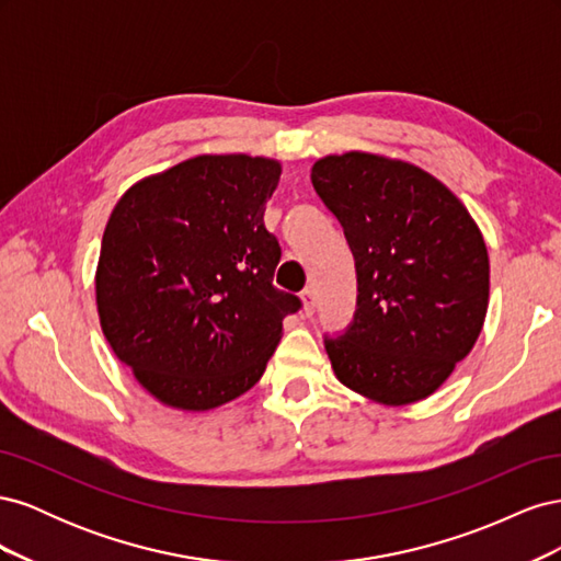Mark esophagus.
Masks as SVG:
<instances>
[{"label":"esophagus","mask_w":561,"mask_h":561,"mask_svg":"<svg viewBox=\"0 0 561 561\" xmlns=\"http://www.w3.org/2000/svg\"><path fill=\"white\" fill-rule=\"evenodd\" d=\"M301 304H304V313L313 316V311H316V297H313L311 287H304V290H301Z\"/></svg>","instance_id":"obj_1"}]
</instances>
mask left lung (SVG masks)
Returning <instances> with one entry per match:
<instances>
[{
	"mask_svg": "<svg viewBox=\"0 0 561 561\" xmlns=\"http://www.w3.org/2000/svg\"><path fill=\"white\" fill-rule=\"evenodd\" d=\"M316 194L344 227L358 274V309L325 336L336 379L381 404H412L472 351L489 307L480 227L419 165L367 151L313 163Z\"/></svg>",
	"mask_w": 561,
	"mask_h": 561,
	"instance_id": "obj_1",
	"label": "left lung"
}]
</instances>
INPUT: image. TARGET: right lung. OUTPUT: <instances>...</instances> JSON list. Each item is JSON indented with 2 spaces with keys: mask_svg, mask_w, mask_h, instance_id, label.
Wrapping results in <instances>:
<instances>
[{
  "mask_svg": "<svg viewBox=\"0 0 561 561\" xmlns=\"http://www.w3.org/2000/svg\"><path fill=\"white\" fill-rule=\"evenodd\" d=\"M280 163L203 154L135 182L100 245L95 301L118 360L159 402L206 412L264 375L299 297L264 227Z\"/></svg>",
  "mask_w": 561,
  "mask_h": 561,
  "instance_id": "1",
  "label": "right lung"
}]
</instances>
